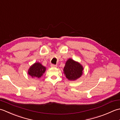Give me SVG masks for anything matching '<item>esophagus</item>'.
Returning <instances> with one entry per match:
<instances>
[{"label": "esophagus", "mask_w": 120, "mask_h": 120, "mask_svg": "<svg viewBox=\"0 0 120 120\" xmlns=\"http://www.w3.org/2000/svg\"><path fill=\"white\" fill-rule=\"evenodd\" d=\"M51 67H53V68H56L57 67V66L56 65H54V64H51Z\"/></svg>", "instance_id": "obj_1"}]
</instances>
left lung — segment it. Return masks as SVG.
I'll return each mask as SVG.
<instances>
[{
	"label": "left lung",
	"instance_id": "obj_1",
	"mask_svg": "<svg viewBox=\"0 0 120 120\" xmlns=\"http://www.w3.org/2000/svg\"><path fill=\"white\" fill-rule=\"evenodd\" d=\"M83 67L80 63L69 58L64 67V74L69 81H75L82 76Z\"/></svg>",
	"mask_w": 120,
	"mask_h": 120
}]
</instances>
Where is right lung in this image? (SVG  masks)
I'll list each match as a JSON object with an SVG mask.
<instances>
[{"label": "right lung", "instance_id": "obj_1", "mask_svg": "<svg viewBox=\"0 0 120 120\" xmlns=\"http://www.w3.org/2000/svg\"><path fill=\"white\" fill-rule=\"evenodd\" d=\"M46 67L43 66L40 63L36 62L29 67L28 74L33 78L39 79L45 74Z\"/></svg>", "mask_w": 120, "mask_h": 120}]
</instances>
